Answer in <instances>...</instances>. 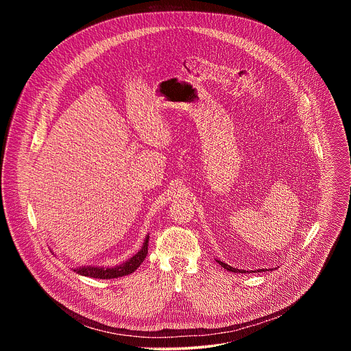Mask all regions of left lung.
Here are the masks:
<instances>
[{
  "instance_id": "left-lung-1",
  "label": "left lung",
  "mask_w": 351,
  "mask_h": 351,
  "mask_svg": "<svg viewBox=\"0 0 351 351\" xmlns=\"http://www.w3.org/2000/svg\"><path fill=\"white\" fill-rule=\"evenodd\" d=\"M218 261V260H217ZM218 264L222 267V268H225V269H228L229 272H240V274H245V271H243V269H236V268H232L230 265H228V264H225V263H222V261H218ZM248 272V271H247Z\"/></svg>"
}]
</instances>
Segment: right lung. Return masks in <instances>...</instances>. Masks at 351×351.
Wrapping results in <instances>:
<instances>
[{
    "label": "right lung",
    "mask_w": 351,
    "mask_h": 351,
    "mask_svg": "<svg viewBox=\"0 0 351 351\" xmlns=\"http://www.w3.org/2000/svg\"><path fill=\"white\" fill-rule=\"evenodd\" d=\"M148 237H145L143 247L140 248V252L136 253L130 260H128L125 264L118 265L115 268H98V267H82L79 269H75L79 275L83 276H90V278H95V279H114V278H121V276H126L130 275L132 272H134L140 264L144 261V258L148 254Z\"/></svg>",
    "instance_id": "1"
}]
</instances>
